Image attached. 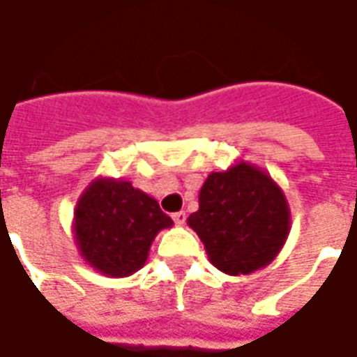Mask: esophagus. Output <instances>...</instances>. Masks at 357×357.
I'll use <instances>...</instances> for the list:
<instances>
[{"label":"esophagus","mask_w":357,"mask_h":357,"mask_svg":"<svg viewBox=\"0 0 357 357\" xmlns=\"http://www.w3.org/2000/svg\"><path fill=\"white\" fill-rule=\"evenodd\" d=\"M172 218H174V222L178 224V226H183L187 220V214L183 213V211H179V213H174L172 214Z\"/></svg>","instance_id":"34e87169"}]
</instances>
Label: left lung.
<instances>
[{
	"mask_svg": "<svg viewBox=\"0 0 357 357\" xmlns=\"http://www.w3.org/2000/svg\"><path fill=\"white\" fill-rule=\"evenodd\" d=\"M218 271L239 276L271 265L290 234V206L280 185L255 164L239 160L211 172L199 211L187 218Z\"/></svg>",
	"mask_w": 357,
	"mask_h": 357,
	"instance_id": "8db88e82",
	"label": "left lung"
}]
</instances>
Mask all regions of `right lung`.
Listing matches in <instances>:
<instances>
[{
	"label": "right lung",
	"instance_id": "add662e5",
	"mask_svg": "<svg viewBox=\"0 0 357 357\" xmlns=\"http://www.w3.org/2000/svg\"><path fill=\"white\" fill-rule=\"evenodd\" d=\"M174 222L156 199L131 181L96 178L79 197L73 213V238L79 253L104 276L123 278L149 259L156 234Z\"/></svg>",
	"mask_w": 357,
	"mask_h": 357
}]
</instances>
